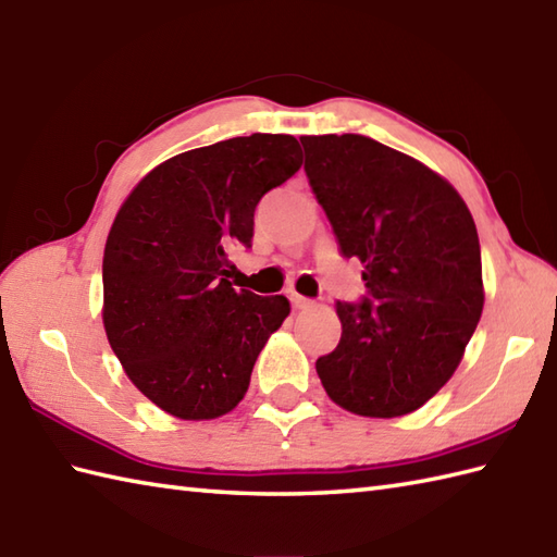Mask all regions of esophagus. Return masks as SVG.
Wrapping results in <instances>:
<instances>
[{
	"mask_svg": "<svg viewBox=\"0 0 557 557\" xmlns=\"http://www.w3.org/2000/svg\"><path fill=\"white\" fill-rule=\"evenodd\" d=\"M289 299H292L294 309H299V311H306V309H311V306H313V299H306V297H301V294H297V292H292Z\"/></svg>",
	"mask_w": 557,
	"mask_h": 557,
	"instance_id": "34e87169",
	"label": "esophagus"
}]
</instances>
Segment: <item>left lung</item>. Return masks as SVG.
Instances as JSON below:
<instances>
[{"label":"left lung","instance_id":"left-lung-1","mask_svg":"<svg viewBox=\"0 0 557 557\" xmlns=\"http://www.w3.org/2000/svg\"><path fill=\"white\" fill-rule=\"evenodd\" d=\"M306 176L366 297L337 301L342 337L315 361L330 399L393 419L425 405L461 361L483 311L481 246L441 174L369 136H301Z\"/></svg>","mask_w":557,"mask_h":557}]
</instances>
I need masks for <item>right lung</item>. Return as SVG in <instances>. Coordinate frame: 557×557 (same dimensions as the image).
Returning <instances> with one entry per match:
<instances>
[{
	"instance_id": "obj_1",
	"label": "right lung",
	"mask_w": 557,
	"mask_h": 557,
	"mask_svg": "<svg viewBox=\"0 0 557 557\" xmlns=\"http://www.w3.org/2000/svg\"><path fill=\"white\" fill-rule=\"evenodd\" d=\"M299 168L294 136H236L158 164L116 212L102 258L104 333L132 383L172 417L218 419L239 405L289 315L282 294L232 287L227 251L251 246L258 200Z\"/></svg>"
}]
</instances>
